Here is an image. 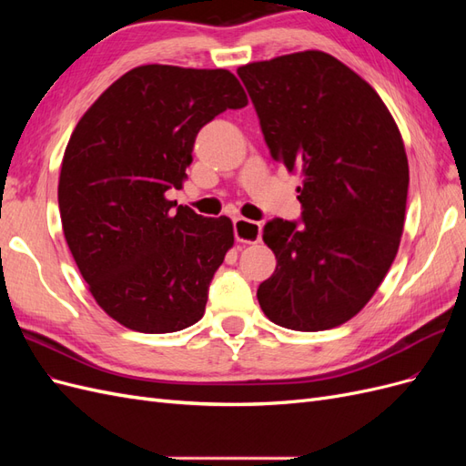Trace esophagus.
<instances>
[{"mask_svg": "<svg viewBox=\"0 0 466 466\" xmlns=\"http://www.w3.org/2000/svg\"><path fill=\"white\" fill-rule=\"evenodd\" d=\"M233 231H235L237 241H241V243H257V241H260V235H262L260 223L248 221L245 218L233 219Z\"/></svg>", "mask_w": 466, "mask_h": 466, "instance_id": "1", "label": "esophagus"}]
</instances>
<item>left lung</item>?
I'll list each match as a JSON object with an SVG mask.
<instances>
[{
  "label": "left lung",
  "instance_id": "8db88e82",
  "mask_svg": "<svg viewBox=\"0 0 466 466\" xmlns=\"http://www.w3.org/2000/svg\"><path fill=\"white\" fill-rule=\"evenodd\" d=\"M272 159L301 171V219L274 218L264 315L291 330L334 329L365 307L397 257L408 196L400 132L375 89L319 50L237 69Z\"/></svg>",
  "mask_w": 466,
  "mask_h": 466
}]
</instances>
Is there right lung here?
I'll list each match as a JSON object with an SVG mask.
<instances>
[{
	"mask_svg": "<svg viewBox=\"0 0 466 466\" xmlns=\"http://www.w3.org/2000/svg\"><path fill=\"white\" fill-rule=\"evenodd\" d=\"M247 103L228 69L151 64L116 79L77 122L58 185L62 228L95 301L126 329L165 334L204 317L233 223L175 211L165 192L182 188L204 126Z\"/></svg>",
	"mask_w": 466,
	"mask_h": 466,
	"instance_id": "obj_1",
	"label": "right lung"
}]
</instances>
